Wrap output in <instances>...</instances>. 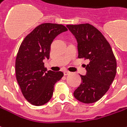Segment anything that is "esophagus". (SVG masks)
Instances as JSON below:
<instances>
[{"label": "esophagus", "instance_id": "esophagus-1", "mask_svg": "<svg viewBox=\"0 0 127 127\" xmlns=\"http://www.w3.org/2000/svg\"><path fill=\"white\" fill-rule=\"evenodd\" d=\"M69 73H70V71H67V70H65V71H64V76H67V75H69Z\"/></svg>", "mask_w": 127, "mask_h": 127}]
</instances>
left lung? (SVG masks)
<instances>
[{
	"label": "left lung",
	"instance_id": "obj_1",
	"mask_svg": "<svg viewBox=\"0 0 127 127\" xmlns=\"http://www.w3.org/2000/svg\"><path fill=\"white\" fill-rule=\"evenodd\" d=\"M78 42V58L89 61L86 76L73 95L83 103H94L105 94L113 82L117 63L111 45L102 33L90 24L67 25Z\"/></svg>",
	"mask_w": 127,
	"mask_h": 127
}]
</instances>
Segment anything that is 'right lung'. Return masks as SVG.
<instances>
[{
  "mask_svg": "<svg viewBox=\"0 0 127 127\" xmlns=\"http://www.w3.org/2000/svg\"><path fill=\"white\" fill-rule=\"evenodd\" d=\"M67 31L60 24L39 25L24 38L16 58V77L21 92L30 103L40 106L52 97L55 83L64 73L48 71L43 60L49 58L51 42L56 36Z\"/></svg>",
  "mask_w": 127,
  "mask_h": 127,
  "instance_id": "obj_1",
  "label": "right lung"
}]
</instances>
